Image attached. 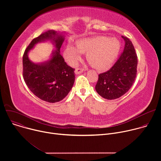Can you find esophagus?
Instances as JSON below:
<instances>
[{
  "mask_svg": "<svg viewBox=\"0 0 161 161\" xmlns=\"http://www.w3.org/2000/svg\"><path fill=\"white\" fill-rule=\"evenodd\" d=\"M84 71V69H81V68H76V69H75V73L76 74V75H80V74H81V73H82Z\"/></svg>",
  "mask_w": 161,
  "mask_h": 161,
  "instance_id": "esophagus-1",
  "label": "esophagus"
}]
</instances>
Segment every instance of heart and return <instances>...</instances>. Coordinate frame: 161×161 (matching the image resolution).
<instances>
[{
	"label": "heart",
	"mask_w": 161,
	"mask_h": 161,
	"mask_svg": "<svg viewBox=\"0 0 161 161\" xmlns=\"http://www.w3.org/2000/svg\"><path fill=\"white\" fill-rule=\"evenodd\" d=\"M121 48L120 41L116 37L96 36L76 42V47L68 44L64 51V57L71 66H76L86 53V58L97 70L104 71L116 60Z\"/></svg>",
	"instance_id": "1"
}]
</instances>
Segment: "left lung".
<instances>
[{
    "mask_svg": "<svg viewBox=\"0 0 161 161\" xmlns=\"http://www.w3.org/2000/svg\"><path fill=\"white\" fill-rule=\"evenodd\" d=\"M122 37L125 41L124 52L109 70L99 75L96 85L97 92L108 100L116 99L127 92L136 77L137 57L134 47L129 38Z\"/></svg>",
    "mask_w": 161,
    "mask_h": 161,
    "instance_id": "8db88e82",
    "label": "left lung"
}]
</instances>
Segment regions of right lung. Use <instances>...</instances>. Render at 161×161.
Listing matches in <instances>:
<instances>
[{"mask_svg":"<svg viewBox=\"0 0 161 161\" xmlns=\"http://www.w3.org/2000/svg\"><path fill=\"white\" fill-rule=\"evenodd\" d=\"M65 32L50 30L34 38L23 56V76L28 88L37 97L48 103H57L65 98L75 80V69L69 66L60 55V49L65 39ZM49 40L56 49L51 58L41 63H34L28 53L39 42Z\"/></svg>","mask_w":161,"mask_h":161,"instance_id":"obj_1","label":"right lung"}]
</instances>
